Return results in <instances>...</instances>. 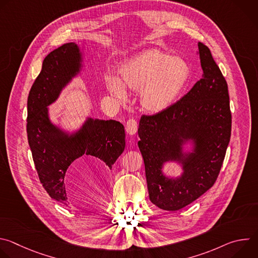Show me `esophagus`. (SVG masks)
Here are the masks:
<instances>
[{"instance_id":"esophagus-1","label":"esophagus","mask_w":258,"mask_h":258,"mask_svg":"<svg viewBox=\"0 0 258 258\" xmlns=\"http://www.w3.org/2000/svg\"><path fill=\"white\" fill-rule=\"evenodd\" d=\"M125 130L126 133L130 135H135L138 131V122L136 119L131 118L126 121V125H125Z\"/></svg>"}]
</instances>
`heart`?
<instances>
[{"label":"heart","mask_w":258,"mask_h":258,"mask_svg":"<svg viewBox=\"0 0 258 258\" xmlns=\"http://www.w3.org/2000/svg\"><path fill=\"white\" fill-rule=\"evenodd\" d=\"M190 77L189 65L178 57L159 50L141 53L124 63L121 81L110 76L108 90L120 100L127 98L126 90L142 91L143 106L153 112L168 108L177 98Z\"/></svg>","instance_id":"b5f03b06"}]
</instances>
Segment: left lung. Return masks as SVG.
Wrapping results in <instances>:
<instances>
[{
    "instance_id": "obj_1",
    "label": "left lung",
    "mask_w": 258,
    "mask_h": 258,
    "mask_svg": "<svg viewBox=\"0 0 258 258\" xmlns=\"http://www.w3.org/2000/svg\"><path fill=\"white\" fill-rule=\"evenodd\" d=\"M202 79L168 108L142 115L138 134L149 198L163 210H178L209 190L222 168L231 139L232 114L228 84L210 50L198 43ZM192 139L193 153L183 155L182 145ZM177 161L184 172L167 178L163 163Z\"/></svg>"
}]
</instances>
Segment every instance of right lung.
<instances>
[{
  "instance_id": "add662e5",
  "label": "right lung",
  "mask_w": 258,
  "mask_h": 258,
  "mask_svg": "<svg viewBox=\"0 0 258 258\" xmlns=\"http://www.w3.org/2000/svg\"><path fill=\"white\" fill-rule=\"evenodd\" d=\"M81 67L82 54L77 44L67 43L52 51L44 59L27 99L26 131L35 169L50 197L64 205H68L64 178L73 161L90 155L111 169L125 147L124 127L116 120L88 118L71 135L51 122L47 107Z\"/></svg>"
}]
</instances>
